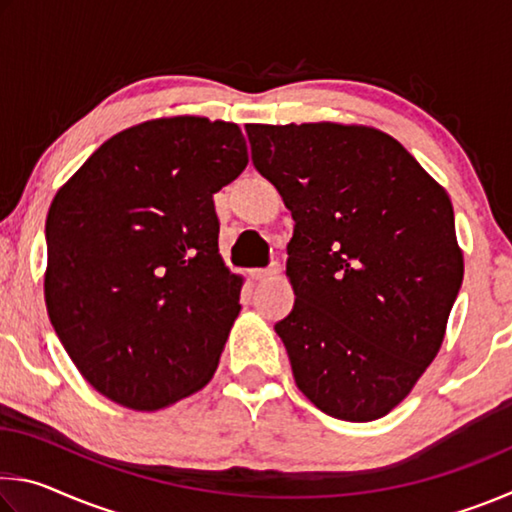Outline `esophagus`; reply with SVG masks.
<instances>
[{
  "mask_svg": "<svg viewBox=\"0 0 512 512\" xmlns=\"http://www.w3.org/2000/svg\"><path fill=\"white\" fill-rule=\"evenodd\" d=\"M277 273H280V264H271L268 268H253L250 277H253V280H268V277H273Z\"/></svg>",
  "mask_w": 512,
  "mask_h": 512,
  "instance_id": "esophagus-1",
  "label": "esophagus"
}]
</instances>
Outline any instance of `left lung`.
Returning a JSON list of instances; mask_svg holds the SVG:
<instances>
[{
    "label": "left lung",
    "mask_w": 512,
    "mask_h": 512,
    "mask_svg": "<svg viewBox=\"0 0 512 512\" xmlns=\"http://www.w3.org/2000/svg\"><path fill=\"white\" fill-rule=\"evenodd\" d=\"M246 133L255 169L296 221V305L275 325L293 379L332 418H384L436 359L461 289L452 201L377 128L316 121Z\"/></svg>",
    "instance_id": "obj_1"
}]
</instances>
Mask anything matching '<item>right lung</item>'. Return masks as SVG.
<instances>
[{"instance_id": "obj_1", "label": "right lung", "mask_w": 512, "mask_h": 512, "mask_svg": "<svg viewBox=\"0 0 512 512\" xmlns=\"http://www.w3.org/2000/svg\"><path fill=\"white\" fill-rule=\"evenodd\" d=\"M248 164L232 121L162 117L112 135L47 214L45 302L108 400L158 411L207 384L239 316L212 196Z\"/></svg>"}]
</instances>
